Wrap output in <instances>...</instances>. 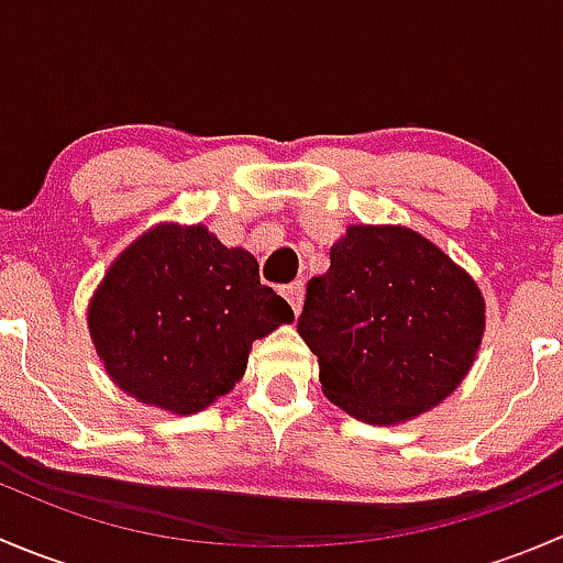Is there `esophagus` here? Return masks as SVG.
Here are the masks:
<instances>
[{
	"mask_svg": "<svg viewBox=\"0 0 563 563\" xmlns=\"http://www.w3.org/2000/svg\"><path fill=\"white\" fill-rule=\"evenodd\" d=\"M280 294H283V297L288 299V305H291L294 313H299V310H302V297H305V286H302V280L288 283V286H283V288H280Z\"/></svg>",
	"mask_w": 563,
	"mask_h": 563,
	"instance_id": "esophagus-1",
	"label": "esophagus"
}]
</instances>
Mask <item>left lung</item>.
Instances as JSON below:
<instances>
[{
    "instance_id": "left-lung-1",
    "label": "left lung",
    "mask_w": 563,
    "mask_h": 563,
    "mask_svg": "<svg viewBox=\"0 0 563 563\" xmlns=\"http://www.w3.org/2000/svg\"><path fill=\"white\" fill-rule=\"evenodd\" d=\"M297 332L321 389L367 424L439 406L474 365L485 297L474 277L406 225H349L308 283Z\"/></svg>"
}]
</instances>
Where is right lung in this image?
<instances>
[{
    "mask_svg": "<svg viewBox=\"0 0 563 563\" xmlns=\"http://www.w3.org/2000/svg\"><path fill=\"white\" fill-rule=\"evenodd\" d=\"M291 321V305L258 280V261L203 225L146 231L89 302V334L111 382L179 417L234 389L253 340Z\"/></svg>",
    "mask_w": 563,
    "mask_h": 563,
    "instance_id": "right-lung-1",
    "label": "right lung"
}]
</instances>
